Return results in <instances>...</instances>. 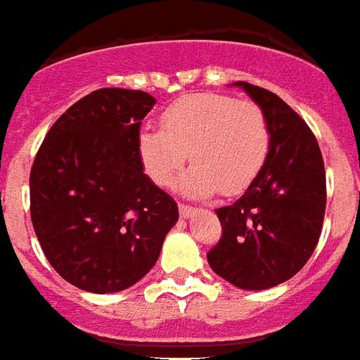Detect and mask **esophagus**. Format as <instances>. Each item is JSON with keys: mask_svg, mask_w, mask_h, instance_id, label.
Listing matches in <instances>:
<instances>
[{"mask_svg": "<svg viewBox=\"0 0 360 360\" xmlns=\"http://www.w3.org/2000/svg\"><path fill=\"white\" fill-rule=\"evenodd\" d=\"M194 212H195V207L186 205V203H179V214L183 216V218H188V216H192Z\"/></svg>", "mask_w": 360, "mask_h": 360, "instance_id": "esophagus-1", "label": "esophagus"}]
</instances>
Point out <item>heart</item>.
Listing matches in <instances>:
<instances>
[{
	"mask_svg": "<svg viewBox=\"0 0 360 360\" xmlns=\"http://www.w3.org/2000/svg\"><path fill=\"white\" fill-rule=\"evenodd\" d=\"M139 157L155 185L172 186L188 153L185 188L194 194H240L259 177L271 146L264 110L218 92L177 99L160 114V129L139 133Z\"/></svg>",
	"mask_w": 360,
	"mask_h": 360,
	"instance_id": "heart-1",
	"label": "heart"
}]
</instances>
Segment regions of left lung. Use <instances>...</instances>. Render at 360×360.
Returning <instances> with one entry per match:
<instances>
[{"label":"left lung","mask_w":360,"mask_h":360,"mask_svg":"<svg viewBox=\"0 0 360 360\" xmlns=\"http://www.w3.org/2000/svg\"><path fill=\"white\" fill-rule=\"evenodd\" d=\"M238 84L268 118L270 155L246 194L216 209L221 236L207 261L238 288L264 290L311 259L326 214V168L316 136L290 105L257 84Z\"/></svg>","instance_id":"left-lung-1"}]
</instances>
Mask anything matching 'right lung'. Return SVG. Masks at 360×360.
<instances>
[{
    "mask_svg": "<svg viewBox=\"0 0 360 360\" xmlns=\"http://www.w3.org/2000/svg\"><path fill=\"white\" fill-rule=\"evenodd\" d=\"M155 99L99 89L51 125L34 157L31 221L58 276L86 292L129 288L159 259L177 203L144 174L139 131Z\"/></svg>",
    "mask_w": 360,
    "mask_h": 360,
    "instance_id": "1",
    "label": "right lung"
}]
</instances>
